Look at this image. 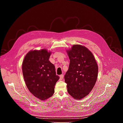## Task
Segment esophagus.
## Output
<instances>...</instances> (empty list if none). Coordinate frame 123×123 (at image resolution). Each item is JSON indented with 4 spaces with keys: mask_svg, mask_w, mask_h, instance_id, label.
<instances>
[{
    "mask_svg": "<svg viewBox=\"0 0 123 123\" xmlns=\"http://www.w3.org/2000/svg\"><path fill=\"white\" fill-rule=\"evenodd\" d=\"M59 80H62V79H63V77H64V75H63V74H62V75H61L60 76H59Z\"/></svg>",
    "mask_w": 123,
    "mask_h": 123,
    "instance_id": "esophagus-1",
    "label": "esophagus"
}]
</instances>
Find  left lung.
<instances>
[{"mask_svg":"<svg viewBox=\"0 0 123 123\" xmlns=\"http://www.w3.org/2000/svg\"><path fill=\"white\" fill-rule=\"evenodd\" d=\"M67 53L70 59L69 69L65 75L67 91L74 99H81L94 86L98 66L93 55L85 46L74 44Z\"/></svg>","mask_w":123,"mask_h":123,"instance_id":"left-lung-1","label":"left lung"}]
</instances>
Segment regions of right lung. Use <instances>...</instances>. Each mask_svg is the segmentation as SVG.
I'll list each match as a JSON object with an SVG mask.
<instances>
[{
  "mask_svg": "<svg viewBox=\"0 0 123 123\" xmlns=\"http://www.w3.org/2000/svg\"><path fill=\"white\" fill-rule=\"evenodd\" d=\"M51 52L47 49L31 50L26 54L22 70L26 86L36 98L44 100L54 93L56 83L59 79L54 65L49 61Z\"/></svg>",
  "mask_w": 123,
  "mask_h": 123,
  "instance_id": "1",
  "label": "right lung"
}]
</instances>
